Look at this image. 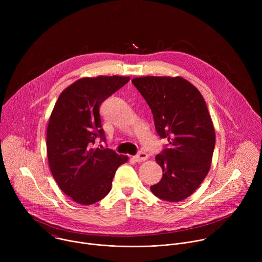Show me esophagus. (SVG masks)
<instances>
[{
    "label": "esophagus",
    "instance_id": "1",
    "mask_svg": "<svg viewBox=\"0 0 262 262\" xmlns=\"http://www.w3.org/2000/svg\"><path fill=\"white\" fill-rule=\"evenodd\" d=\"M148 159V155L144 151H140L137 156L134 157V160L137 162V163H141V162H144Z\"/></svg>",
    "mask_w": 262,
    "mask_h": 262
}]
</instances>
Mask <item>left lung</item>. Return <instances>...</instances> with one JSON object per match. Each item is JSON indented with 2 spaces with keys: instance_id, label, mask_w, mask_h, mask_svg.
Masks as SVG:
<instances>
[{
  "instance_id": "8db88e82",
  "label": "left lung",
  "mask_w": 262,
  "mask_h": 262,
  "mask_svg": "<svg viewBox=\"0 0 262 262\" xmlns=\"http://www.w3.org/2000/svg\"><path fill=\"white\" fill-rule=\"evenodd\" d=\"M132 83L151 108L159 136L168 140L156 157L163 177L150 190L162 200L182 201L199 188L212 160L215 134L204 98L180 77H141Z\"/></svg>"
}]
</instances>
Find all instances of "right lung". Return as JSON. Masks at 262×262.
<instances>
[{"instance_id": "1", "label": "right lung", "mask_w": 262, "mask_h": 262, "mask_svg": "<svg viewBox=\"0 0 262 262\" xmlns=\"http://www.w3.org/2000/svg\"><path fill=\"white\" fill-rule=\"evenodd\" d=\"M129 81V77L82 78L59 96L47 130V152L52 174L64 194L83 205L104 198L117 168L126 163L108 148H94L104 141L99 106Z\"/></svg>"}]
</instances>
